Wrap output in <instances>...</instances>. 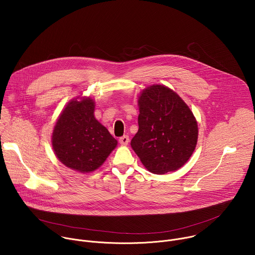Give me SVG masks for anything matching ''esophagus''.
I'll return each mask as SVG.
<instances>
[{
	"label": "esophagus",
	"instance_id": "34e87169",
	"mask_svg": "<svg viewBox=\"0 0 255 255\" xmlns=\"http://www.w3.org/2000/svg\"><path fill=\"white\" fill-rule=\"evenodd\" d=\"M119 142H120V144L121 145H127L128 143H129V136H127V135H125V136H123V137H121L120 139H119Z\"/></svg>",
	"mask_w": 255,
	"mask_h": 255
}]
</instances>
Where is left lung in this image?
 <instances>
[{"label": "left lung", "instance_id": "obj_1", "mask_svg": "<svg viewBox=\"0 0 255 255\" xmlns=\"http://www.w3.org/2000/svg\"><path fill=\"white\" fill-rule=\"evenodd\" d=\"M138 132L131 147L148 171L177 170L192 156L198 142V122L174 91L163 85L145 88L138 96Z\"/></svg>", "mask_w": 255, "mask_h": 255}]
</instances>
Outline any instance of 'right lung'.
<instances>
[{"label":"right lung","instance_id":"add662e5","mask_svg":"<svg viewBox=\"0 0 255 255\" xmlns=\"http://www.w3.org/2000/svg\"><path fill=\"white\" fill-rule=\"evenodd\" d=\"M95 106L91 97L79 96L70 100L59 114L51 137L58 160L82 173L98 169L118 144L96 119Z\"/></svg>","mask_w":255,"mask_h":255}]
</instances>
